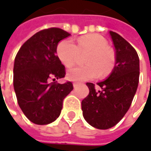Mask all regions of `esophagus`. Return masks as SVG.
I'll return each mask as SVG.
<instances>
[{
	"label": "esophagus",
	"instance_id": "obj_1",
	"mask_svg": "<svg viewBox=\"0 0 151 151\" xmlns=\"http://www.w3.org/2000/svg\"><path fill=\"white\" fill-rule=\"evenodd\" d=\"M78 86H79V83H73V86H74V88H76Z\"/></svg>",
	"mask_w": 151,
	"mask_h": 151
}]
</instances>
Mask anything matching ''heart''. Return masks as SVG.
Segmentation results:
<instances>
[{"label":"heart","instance_id":"obj_1","mask_svg":"<svg viewBox=\"0 0 151 151\" xmlns=\"http://www.w3.org/2000/svg\"><path fill=\"white\" fill-rule=\"evenodd\" d=\"M107 46L105 38L99 34H87L77 39V45L71 39L60 41L56 49V53L66 67L72 66L79 54H87L84 59L86 66L75 67L69 70L66 78L72 81H86L104 76L112 71L115 64V55Z\"/></svg>","mask_w":151,"mask_h":151}]
</instances>
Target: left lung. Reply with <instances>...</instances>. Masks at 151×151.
<instances>
[{
  "mask_svg": "<svg viewBox=\"0 0 151 151\" xmlns=\"http://www.w3.org/2000/svg\"><path fill=\"white\" fill-rule=\"evenodd\" d=\"M116 54L113 71L96 86L87 82L89 94L81 101L86 121L98 129H107L124 118L130 107L139 78V59L136 50L117 32L110 31Z\"/></svg>",
  "mask_w": 151,
  "mask_h": 151,
  "instance_id": "8db88e82",
  "label": "left lung"
}]
</instances>
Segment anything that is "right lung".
Masks as SVG:
<instances>
[{
	"label": "right lung",
	"mask_w": 151,
	"mask_h": 151,
	"mask_svg": "<svg viewBox=\"0 0 151 151\" xmlns=\"http://www.w3.org/2000/svg\"><path fill=\"white\" fill-rule=\"evenodd\" d=\"M70 35L58 27L41 30L27 39L16 55L15 93L22 111L33 124H49L56 120L63 100L73 90L70 81H55L65 76V68L56 55L57 45Z\"/></svg>",
	"instance_id": "obj_1"
}]
</instances>
